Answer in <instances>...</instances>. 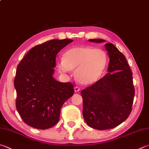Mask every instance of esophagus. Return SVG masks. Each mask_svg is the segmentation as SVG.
Segmentation results:
<instances>
[{"label":"esophagus","mask_w":149,"mask_h":149,"mask_svg":"<svg viewBox=\"0 0 149 149\" xmlns=\"http://www.w3.org/2000/svg\"><path fill=\"white\" fill-rule=\"evenodd\" d=\"M80 91V88L79 87V86H75L74 87V91L75 92V93H77V92H79Z\"/></svg>","instance_id":"obj_1"}]
</instances>
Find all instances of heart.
<instances>
[{"instance_id":"heart-1","label":"heart","mask_w":149,"mask_h":149,"mask_svg":"<svg viewBox=\"0 0 149 149\" xmlns=\"http://www.w3.org/2000/svg\"><path fill=\"white\" fill-rule=\"evenodd\" d=\"M107 64L104 51L88 45L75 46L64 53L63 60L57 63L61 72L75 70V79L84 85L95 83L102 77Z\"/></svg>"}]
</instances>
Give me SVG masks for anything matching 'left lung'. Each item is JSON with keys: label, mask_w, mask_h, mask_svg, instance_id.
I'll return each instance as SVG.
<instances>
[{"label": "left lung", "mask_w": 149, "mask_h": 149, "mask_svg": "<svg viewBox=\"0 0 149 149\" xmlns=\"http://www.w3.org/2000/svg\"><path fill=\"white\" fill-rule=\"evenodd\" d=\"M105 47L109 57L108 72L81 91L84 119L89 126L99 130L113 128L126 120L132 111L135 95L132 72L126 57L111 43L105 44Z\"/></svg>", "instance_id": "left-lung-1"}]
</instances>
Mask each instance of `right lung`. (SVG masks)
Returning <instances> with one entry per match:
<instances>
[{
  "mask_svg": "<svg viewBox=\"0 0 149 149\" xmlns=\"http://www.w3.org/2000/svg\"><path fill=\"white\" fill-rule=\"evenodd\" d=\"M71 39L52 40L32 47L18 64L14 79L16 108L24 123L45 130L58 123L61 109L74 93L71 83L53 77L56 56Z\"/></svg>",
  "mask_w": 149,
  "mask_h": 149,
  "instance_id": "add662e5",
  "label": "right lung"
}]
</instances>
